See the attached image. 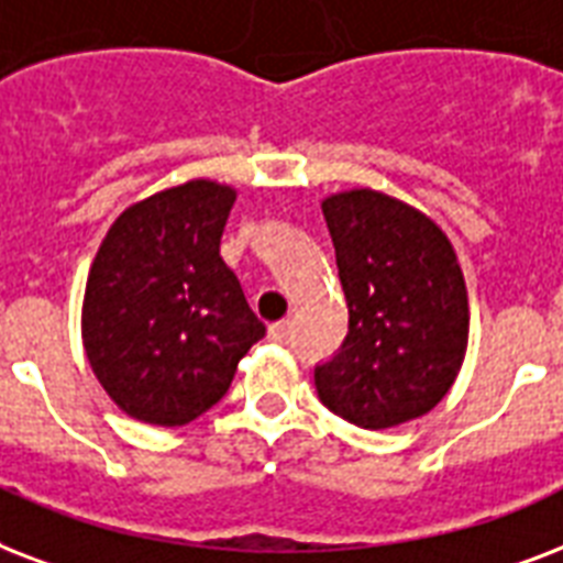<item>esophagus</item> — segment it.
Here are the masks:
<instances>
[{"instance_id": "1", "label": "esophagus", "mask_w": 563, "mask_h": 563, "mask_svg": "<svg viewBox=\"0 0 563 563\" xmlns=\"http://www.w3.org/2000/svg\"><path fill=\"white\" fill-rule=\"evenodd\" d=\"M267 334H269V341H273V343H285L287 338H290V322H287V320L273 322Z\"/></svg>"}]
</instances>
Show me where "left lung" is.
<instances>
[{"label": "left lung", "mask_w": 563, "mask_h": 563, "mask_svg": "<svg viewBox=\"0 0 563 563\" xmlns=\"http://www.w3.org/2000/svg\"><path fill=\"white\" fill-rule=\"evenodd\" d=\"M350 331L313 369L320 402L361 429L417 420L455 385L470 302L438 222L394 196L355 187L322 199Z\"/></svg>", "instance_id": "left-lung-1"}]
</instances>
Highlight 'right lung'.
Here are the masks:
<instances>
[{"mask_svg":"<svg viewBox=\"0 0 563 563\" xmlns=\"http://www.w3.org/2000/svg\"><path fill=\"white\" fill-rule=\"evenodd\" d=\"M234 199L211 178L167 187L129 205L96 252L81 341L104 394L134 420H196L267 331L220 258Z\"/></svg>","mask_w":563,"mask_h":563,"instance_id":"right-lung-1","label":"right lung"}]
</instances>
